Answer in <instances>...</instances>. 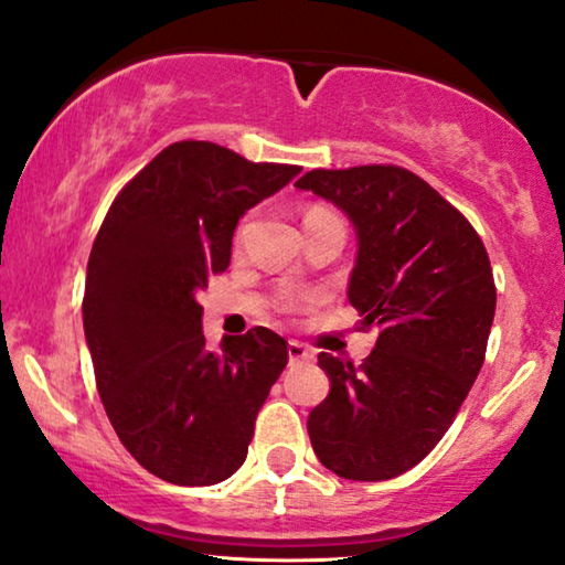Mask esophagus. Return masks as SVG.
Wrapping results in <instances>:
<instances>
[{
  "instance_id": "1",
  "label": "esophagus",
  "mask_w": 565,
  "mask_h": 565,
  "mask_svg": "<svg viewBox=\"0 0 565 565\" xmlns=\"http://www.w3.org/2000/svg\"><path fill=\"white\" fill-rule=\"evenodd\" d=\"M315 353L312 349H307L299 341H289V361L291 364H299V361H312Z\"/></svg>"
}]
</instances>
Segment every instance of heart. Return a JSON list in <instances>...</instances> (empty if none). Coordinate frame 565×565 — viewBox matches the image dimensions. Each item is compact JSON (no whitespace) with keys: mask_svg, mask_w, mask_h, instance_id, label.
I'll list each match as a JSON object with an SVG mask.
<instances>
[{"mask_svg":"<svg viewBox=\"0 0 565 565\" xmlns=\"http://www.w3.org/2000/svg\"><path fill=\"white\" fill-rule=\"evenodd\" d=\"M318 212H328V209H322V206H312L310 212H307V214H318Z\"/></svg>","mask_w":565,"mask_h":565,"instance_id":"heart-1","label":"heart"}]
</instances>
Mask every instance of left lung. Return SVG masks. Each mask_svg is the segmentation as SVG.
Returning a JSON list of instances; mask_svg holds the SVG:
<instances>
[{"label": "left lung", "mask_w": 565, "mask_h": 565, "mask_svg": "<svg viewBox=\"0 0 565 565\" xmlns=\"http://www.w3.org/2000/svg\"><path fill=\"white\" fill-rule=\"evenodd\" d=\"M295 185L351 216L349 302L359 328H380L359 366L318 356L330 393L307 418L312 449L341 478H395L439 445L483 366L491 260L460 209L397 164L310 170Z\"/></svg>", "instance_id": "obj_1"}]
</instances>
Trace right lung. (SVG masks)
<instances>
[{
    "label": "right lung",
    "mask_w": 565,
    "mask_h": 565,
    "mask_svg": "<svg viewBox=\"0 0 565 565\" xmlns=\"http://www.w3.org/2000/svg\"><path fill=\"white\" fill-rule=\"evenodd\" d=\"M299 170L175 141L120 188L97 232L82 299L95 385L120 445L168 483L237 472L287 366V341L268 328L209 351L195 295L227 270L239 216Z\"/></svg>",
    "instance_id": "1"
}]
</instances>
